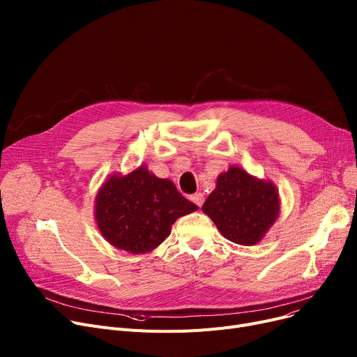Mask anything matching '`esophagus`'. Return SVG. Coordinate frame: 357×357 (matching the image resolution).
I'll return each mask as SVG.
<instances>
[{"label": "esophagus", "instance_id": "1", "mask_svg": "<svg viewBox=\"0 0 357 357\" xmlns=\"http://www.w3.org/2000/svg\"><path fill=\"white\" fill-rule=\"evenodd\" d=\"M191 201L198 205V207H201V205L204 204V194L202 192H195L191 195Z\"/></svg>", "mask_w": 357, "mask_h": 357}]
</instances>
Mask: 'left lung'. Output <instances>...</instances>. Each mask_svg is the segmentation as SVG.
<instances>
[{
  "label": "left lung",
  "mask_w": 357,
  "mask_h": 357,
  "mask_svg": "<svg viewBox=\"0 0 357 357\" xmlns=\"http://www.w3.org/2000/svg\"><path fill=\"white\" fill-rule=\"evenodd\" d=\"M202 211L227 240L245 246L256 245L279 214L276 186L231 166L218 176Z\"/></svg>",
  "instance_id": "1"
}]
</instances>
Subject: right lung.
I'll list each match as a JSON object with an SVG mask.
<instances>
[{
	"label": "right lung",
	"mask_w": 357,
	"mask_h": 357,
	"mask_svg": "<svg viewBox=\"0 0 357 357\" xmlns=\"http://www.w3.org/2000/svg\"><path fill=\"white\" fill-rule=\"evenodd\" d=\"M96 201V218L104 238L136 255L152 252L171 234L179 217L198 210L174 182L149 174L144 166L126 176H111Z\"/></svg>",
	"instance_id": "add662e5"
}]
</instances>
